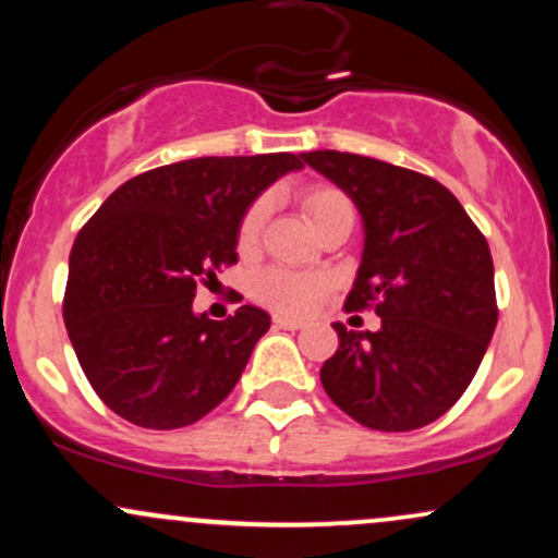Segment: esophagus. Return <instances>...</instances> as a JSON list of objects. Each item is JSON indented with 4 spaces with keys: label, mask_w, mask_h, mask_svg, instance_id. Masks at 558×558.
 <instances>
[{
    "label": "esophagus",
    "mask_w": 558,
    "mask_h": 558,
    "mask_svg": "<svg viewBox=\"0 0 558 558\" xmlns=\"http://www.w3.org/2000/svg\"><path fill=\"white\" fill-rule=\"evenodd\" d=\"M272 323H275V328H283V330H299V328H304V319L286 317V315H275Z\"/></svg>",
    "instance_id": "esophagus-1"
}]
</instances>
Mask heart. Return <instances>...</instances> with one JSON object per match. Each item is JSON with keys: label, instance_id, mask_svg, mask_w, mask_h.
<instances>
[{"label": "heart", "instance_id": "1", "mask_svg": "<svg viewBox=\"0 0 558 558\" xmlns=\"http://www.w3.org/2000/svg\"><path fill=\"white\" fill-rule=\"evenodd\" d=\"M304 209L310 215L312 226L317 228V233L325 226H330L336 217L341 215H354L351 207V198L343 191L332 189V185H317L312 189L304 198ZM267 220V198H259L246 215H243L241 228H239V243L241 248H252L259 241L262 228ZM323 280L310 278V275H296L288 270H265L254 280V293L267 304L278 306L283 312H304L310 310V304L315 296L323 291Z\"/></svg>", "mask_w": 558, "mask_h": 558}]
</instances>
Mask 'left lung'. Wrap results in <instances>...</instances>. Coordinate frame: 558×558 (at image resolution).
<instances>
[{
  "instance_id": "1",
  "label": "left lung",
  "mask_w": 558,
  "mask_h": 558,
  "mask_svg": "<svg viewBox=\"0 0 558 558\" xmlns=\"http://www.w3.org/2000/svg\"><path fill=\"white\" fill-rule=\"evenodd\" d=\"M301 159L360 209L364 248L345 310L375 304L380 317L375 332L332 325L323 388L373 430L430 425L462 399L496 330L488 241L433 178L349 151Z\"/></svg>"
}]
</instances>
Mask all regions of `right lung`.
Returning a JSON list of instances; mask_svg holds the SVG:
<instances>
[{
  "instance_id": "obj_1",
  "label": "right lung",
  "mask_w": 558,
  "mask_h": 558,
  "mask_svg": "<svg viewBox=\"0 0 558 558\" xmlns=\"http://www.w3.org/2000/svg\"><path fill=\"white\" fill-rule=\"evenodd\" d=\"M301 168L288 151L183 159L131 178L81 228L62 317L83 373L114 414L175 430L235 388L270 315L243 304L217 323L194 312L196 286L239 262L243 215Z\"/></svg>"
}]
</instances>
